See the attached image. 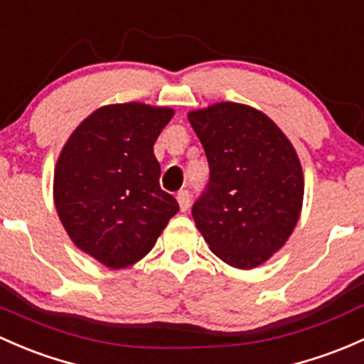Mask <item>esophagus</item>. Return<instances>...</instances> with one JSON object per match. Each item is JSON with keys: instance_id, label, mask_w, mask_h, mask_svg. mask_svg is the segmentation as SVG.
<instances>
[{"instance_id": "34e87169", "label": "esophagus", "mask_w": 364, "mask_h": 364, "mask_svg": "<svg viewBox=\"0 0 364 364\" xmlns=\"http://www.w3.org/2000/svg\"><path fill=\"white\" fill-rule=\"evenodd\" d=\"M178 204H179V209H181L183 213L185 211H188V208H190V202H192V198H190V193L186 192V190H181V192L178 193Z\"/></svg>"}]
</instances>
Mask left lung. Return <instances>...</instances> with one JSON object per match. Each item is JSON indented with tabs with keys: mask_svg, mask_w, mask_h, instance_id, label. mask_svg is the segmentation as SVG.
<instances>
[{
	"mask_svg": "<svg viewBox=\"0 0 364 364\" xmlns=\"http://www.w3.org/2000/svg\"><path fill=\"white\" fill-rule=\"evenodd\" d=\"M208 156L197 230L221 262L251 270L288 242L304 205V171L291 141L252 106L221 101L188 112Z\"/></svg>",
	"mask_w": 364,
	"mask_h": 364,
	"instance_id": "left-lung-1",
	"label": "left lung"
}]
</instances>
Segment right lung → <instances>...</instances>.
<instances>
[{
	"instance_id": "add662e5",
	"label": "right lung",
	"mask_w": 364,
	"mask_h": 364,
	"mask_svg": "<svg viewBox=\"0 0 364 364\" xmlns=\"http://www.w3.org/2000/svg\"><path fill=\"white\" fill-rule=\"evenodd\" d=\"M169 106L106 105L71 132L53 169V204L71 242L108 269L143 259L179 205L160 188L153 144Z\"/></svg>"
}]
</instances>
